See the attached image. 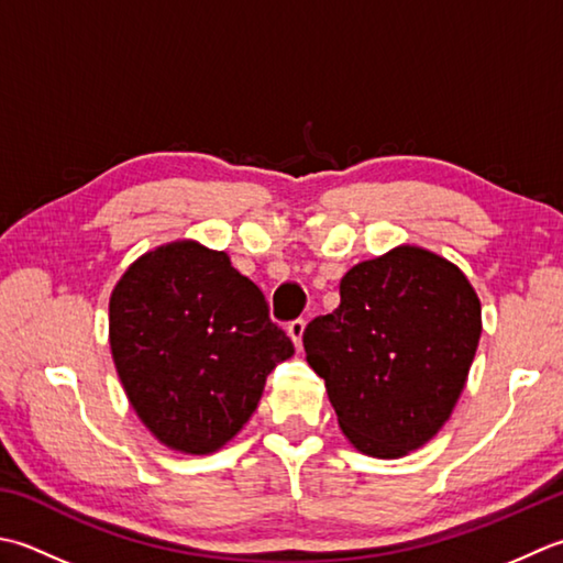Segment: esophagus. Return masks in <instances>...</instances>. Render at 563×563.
<instances>
[{"instance_id":"esophagus-1","label":"esophagus","mask_w":563,"mask_h":563,"mask_svg":"<svg viewBox=\"0 0 563 563\" xmlns=\"http://www.w3.org/2000/svg\"><path fill=\"white\" fill-rule=\"evenodd\" d=\"M288 334L292 339V344L300 349L302 346V334H305V319H292L288 324Z\"/></svg>"}]
</instances>
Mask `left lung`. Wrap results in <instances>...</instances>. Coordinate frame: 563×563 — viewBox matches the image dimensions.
<instances>
[{"mask_svg":"<svg viewBox=\"0 0 563 563\" xmlns=\"http://www.w3.org/2000/svg\"><path fill=\"white\" fill-rule=\"evenodd\" d=\"M332 314L302 334L341 432L358 451L400 459L449 420L481 339V300L454 263L398 246L351 268Z\"/></svg>","mask_w":563,"mask_h":563,"instance_id":"obj_1","label":"left lung"}]
</instances>
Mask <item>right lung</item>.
<instances>
[{
    "mask_svg": "<svg viewBox=\"0 0 563 563\" xmlns=\"http://www.w3.org/2000/svg\"><path fill=\"white\" fill-rule=\"evenodd\" d=\"M109 346L139 420L183 454L222 449L295 354L258 285L197 241L131 263L109 300Z\"/></svg>",
    "mask_w": 563,
    "mask_h": 563,
    "instance_id": "add662e5",
    "label": "right lung"
}]
</instances>
